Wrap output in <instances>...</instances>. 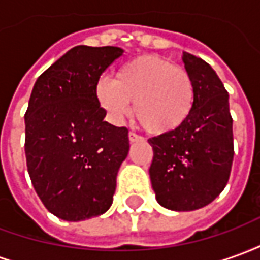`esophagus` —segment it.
<instances>
[{"label": "esophagus", "instance_id": "obj_1", "mask_svg": "<svg viewBox=\"0 0 260 260\" xmlns=\"http://www.w3.org/2000/svg\"><path fill=\"white\" fill-rule=\"evenodd\" d=\"M128 139H129L131 143H134V142L143 141V138H142V136L136 135V134H134V132H129V134H128Z\"/></svg>", "mask_w": 260, "mask_h": 260}]
</instances>
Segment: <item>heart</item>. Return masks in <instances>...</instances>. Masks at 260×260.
<instances>
[{
    "label": "heart",
    "instance_id": "1",
    "mask_svg": "<svg viewBox=\"0 0 260 260\" xmlns=\"http://www.w3.org/2000/svg\"><path fill=\"white\" fill-rule=\"evenodd\" d=\"M96 96L114 121L134 114L142 128L163 135L177 131L191 117L195 106V82L182 67L157 55H141L125 62L117 78H103Z\"/></svg>",
    "mask_w": 260,
    "mask_h": 260
}]
</instances>
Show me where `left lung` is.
I'll list each match as a JSON object with an SVG mask.
<instances>
[{"mask_svg": "<svg viewBox=\"0 0 260 260\" xmlns=\"http://www.w3.org/2000/svg\"><path fill=\"white\" fill-rule=\"evenodd\" d=\"M195 82L191 117L177 131L149 139L153 147L149 175L157 202L175 212H191L217 198L234 158L229 93L206 61L184 53Z\"/></svg>", "mask_w": 260, "mask_h": 260, "instance_id": "left-lung-1", "label": "left lung"}]
</instances>
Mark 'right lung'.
<instances>
[{
	"label": "right lung",
	"mask_w": 260,
	"mask_h": 260,
	"mask_svg": "<svg viewBox=\"0 0 260 260\" xmlns=\"http://www.w3.org/2000/svg\"><path fill=\"white\" fill-rule=\"evenodd\" d=\"M113 46H76L39 78L25 114L27 171L54 216L80 221L106 213L129 152L128 129L104 121L96 86L121 57Z\"/></svg>",
	"instance_id": "1"
}]
</instances>
